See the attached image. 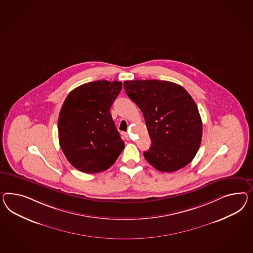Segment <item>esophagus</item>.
<instances>
[{
    "label": "esophagus",
    "mask_w": 253,
    "mask_h": 253,
    "mask_svg": "<svg viewBox=\"0 0 253 253\" xmlns=\"http://www.w3.org/2000/svg\"><path fill=\"white\" fill-rule=\"evenodd\" d=\"M124 136H125V138H126L127 140H130V135H129L128 133H125V134H124Z\"/></svg>",
    "instance_id": "34e87169"
}]
</instances>
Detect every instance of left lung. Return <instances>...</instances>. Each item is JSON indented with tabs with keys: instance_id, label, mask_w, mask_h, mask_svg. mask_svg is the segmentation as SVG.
<instances>
[{
	"instance_id": "1",
	"label": "left lung",
	"mask_w": 253,
	"mask_h": 253,
	"mask_svg": "<svg viewBox=\"0 0 253 253\" xmlns=\"http://www.w3.org/2000/svg\"><path fill=\"white\" fill-rule=\"evenodd\" d=\"M127 96L143 112L151 138L144 158L156 169L177 171L198 152L203 123L196 103L181 85L160 80L123 83Z\"/></svg>"
}]
</instances>
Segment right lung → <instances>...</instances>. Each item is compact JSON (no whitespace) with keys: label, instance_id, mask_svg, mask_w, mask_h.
<instances>
[{"label":"right lung","instance_id":"add662e5","mask_svg":"<svg viewBox=\"0 0 253 253\" xmlns=\"http://www.w3.org/2000/svg\"><path fill=\"white\" fill-rule=\"evenodd\" d=\"M123 87L119 81L84 84L69 93L58 120L64 156L78 170L98 173L109 169L124 148L109 109Z\"/></svg>","mask_w":253,"mask_h":253}]
</instances>
